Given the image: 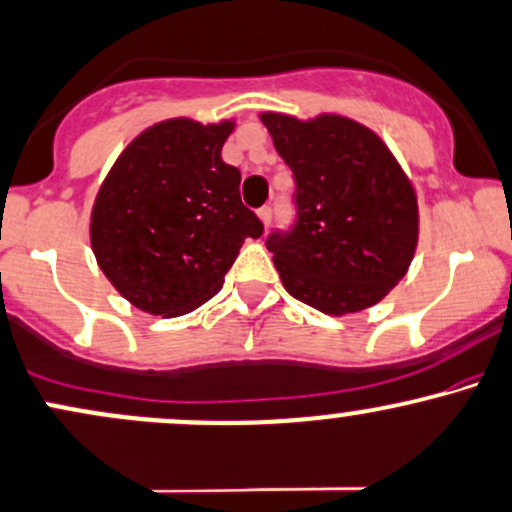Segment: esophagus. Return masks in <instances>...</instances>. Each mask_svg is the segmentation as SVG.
<instances>
[{
	"instance_id": "1",
	"label": "esophagus",
	"mask_w": 512,
	"mask_h": 512,
	"mask_svg": "<svg viewBox=\"0 0 512 512\" xmlns=\"http://www.w3.org/2000/svg\"><path fill=\"white\" fill-rule=\"evenodd\" d=\"M257 218L262 221V226L269 228V223H272V209H269V206H262V209L257 211Z\"/></svg>"
}]
</instances>
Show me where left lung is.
Masks as SVG:
<instances>
[{"mask_svg":"<svg viewBox=\"0 0 512 512\" xmlns=\"http://www.w3.org/2000/svg\"><path fill=\"white\" fill-rule=\"evenodd\" d=\"M296 179V223L267 250L294 299L328 316L364 311L406 277L418 196L372 128L340 114H260Z\"/></svg>","mask_w":512,"mask_h":512,"instance_id":"1","label":"left lung"}]
</instances>
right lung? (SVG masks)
Returning a JSON list of instances; mask_svg holds the SVG:
<instances>
[{"instance_id": "1", "label": "right lung", "mask_w": 512, "mask_h": 512, "mask_svg": "<svg viewBox=\"0 0 512 512\" xmlns=\"http://www.w3.org/2000/svg\"><path fill=\"white\" fill-rule=\"evenodd\" d=\"M235 121L167 119L116 157L89 218L101 272L150 316H182L218 294L262 223L240 201V172L221 157Z\"/></svg>"}]
</instances>
